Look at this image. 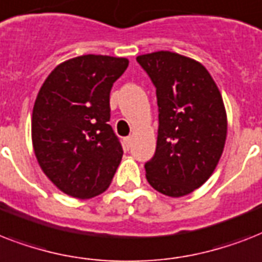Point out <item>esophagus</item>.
Returning a JSON list of instances; mask_svg holds the SVG:
<instances>
[{
    "instance_id": "esophagus-1",
    "label": "esophagus",
    "mask_w": 262,
    "mask_h": 262,
    "mask_svg": "<svg viewBox=\"0 0 262 262\" xmlns=\"http://www.w3.org/2000/svg\"><path fill=\"white\" fill-rule=\"evenodd\" d=\"M132 141H133V139H132V137H126V139L123 140V144H125V147L130 148L132 147Z\"/></svg>"
}]
</instances>
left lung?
<instances>
[{"label":"left lung","instance_id":"8db88e82","mask_svg":"<svg viewBox=\"0 0 262 262\" xmlns=\"http://www.w3.org/2000/svg\"><path fill=\"white\" fill-rule=\"evenodd\" d=\"M156 87L159 130L145 177L168 197L194 191L215 171L227 137L219 88L204 65L172 51L137 57Z\"/></svg>","mask_w":262,"mask_h":262}]
</instances>
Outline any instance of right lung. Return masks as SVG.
<instances>
[{"label": "right lung", "mask_w": 262, "mask_h": 262, "mask_svg": "<svg viewBox=\"0 0 262 262\" xmlns=\"http://www.w3.org/2000/svg\"><path fill=\"white\" fill-rule=\"evenodd\" d=\"M126 58L80 55L47 76L35 100L32 147L46 177L65 194L92 199L110 186L123 151L108 125L110 91Z\"/></svg>", "instance_id": "obj_1"}]
</instances>
